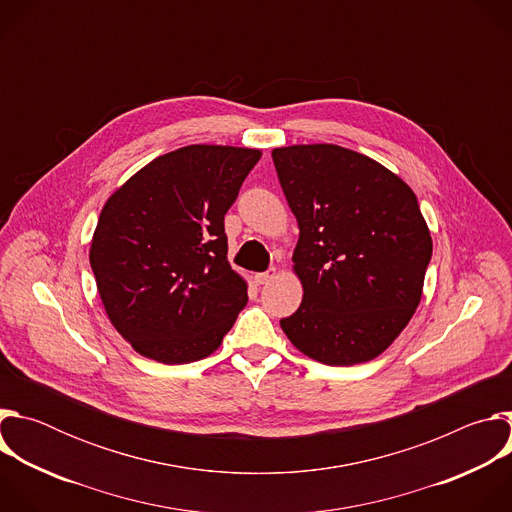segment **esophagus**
<instances>
[{"label":"esophagus","mask_w":512,"mask_h":512,"mask_svg":"<svg viewBox=\"0 0 512 512\" xmlns=\"http://www.w3.org/2000/svg\"><path fill=\"white\" fill-rule=\"evenodd\" d=\"M275 273H277L275 269H269V271H265V273H257V275H255V283H257V285H265V283H269V281L275 277Z\"/></svg>","instance_id":"1"}]
</instances>
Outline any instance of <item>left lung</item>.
Returning <instances> with one entry per match:
<instances>
[{
	"instance_id": "obj_1",
	"label": "left lung",
	"mask_w": 512,
	"mask_h": 512,
	"mask_svg": "<svg viewBox=\"0 0 512 512\" xmlns=\"http://www.w3.org/2000/svg\"><path fill=\"white\" fill-rule=\"evenodd\" d=\"M300 239L304 298L281 330L300 352L350 367L383 354L413 318L431 237L413 190L377 160L334 143L271 152Z\"/></svg>"
}]
</instances>
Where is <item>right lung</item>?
Wrapping results in <instances>:
<instances>
[{
    "label": "right lung",
    "instance_id": "obj_1",
    "mask_svg": "<svg viewBox=\"0 0 512 512\" xmlns=\"http://www.w3.org/2000/svg\"><path fill=\"white\" fill-rule=\"evenodd\" d=\"M261 150L186 145L135 172L105 202L91 267L115 330L135 352L186 364L223 344L247 304L225 214Z\"/></svg>",
    "mask_w": 512,
    "mask_h": 512
}]
</instances>
